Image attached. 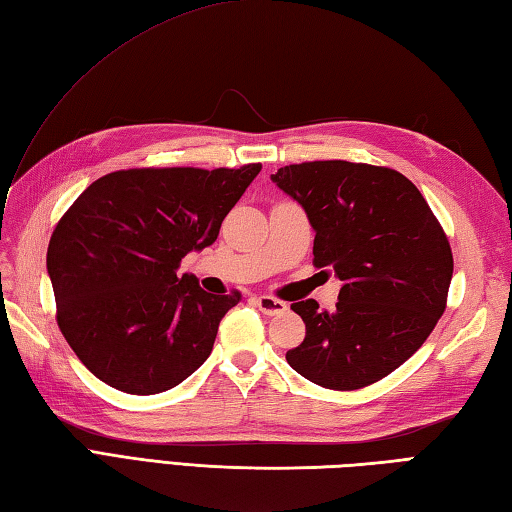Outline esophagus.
I'll list each match as a JSON object with an SVG mask.
<instances>
[{"mask_svg": "<svg viewBox=\"0 0 512 512\" xmlns=\"http://www.w3.org/2000/svg\"><path fill=\"white\" fill-rule=\"evenodd\" d=\"M255 306L262 310L264 314H270V317H273V314H281V312L288 310V303L286 301L275 299V297H268V295H257L255 297Z\"/></svg>", "mask_w": 512, "mask_h": 512, "instance_id": "34e87169", "label": "esophagus"}]
</instances>
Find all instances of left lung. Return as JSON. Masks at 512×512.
I'll use <instances>...</instances> for the list:
<instances>
[{
	"label": "left lung",
	"mask_w": 512,
	"mask_h": 512,
	"mask_svg": "<svg viewBox=\"0 0 512 512\" xmlns=\"http://www.w3.org/2000/svg\"><path fill=\"white\" fill-rule=\"evenodd\" d=\"M314 228V266L343 281L336 310L292 303L306 339L286 352L310 383L352 391L376 383L420 350L447 308L453 255L436 215L402 173L314 160L270 176Z\"/></svg>",
	"instance_id": "8db88e82"
}]
</instances>
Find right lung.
<instances>
[{
    "instance_id": "1",
    "label": "right lung",
    "mask_w": 512,
    "mask_h": 512,
    "mask_svg": "<svg viewBox=\"0 0 512 512\" xmlns=\"http://www.w3.org/2000/svg\"><path fill=\"white\" fill-rule=\"evenodd\" d=\"M262 165L127 169L92 182L50 237L59 330L110 387L151 396L209 358L239 292L211 295L178 268L211 246Z\"/></svg>"
}]
</instances>
